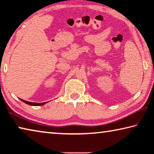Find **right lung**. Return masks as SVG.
<instances>
[{"instance_id":"obj_1","label":"right lung","mask_w":154,"mask_h":154,"mask_svg":"<svg viewBox=\"0 0 154 154\" xmlns=\"http://www.w3.org/2000/svg\"><path fill=\"white\" fill-rule=\"evenodd\" d=\"M20 100H22V102L26 103V104H29V105H31V106H42V105H44L46 104V102H43V103H35V102H27V101H25V100H23L22 99H20Z\"/></svg>"}]
</instances>
